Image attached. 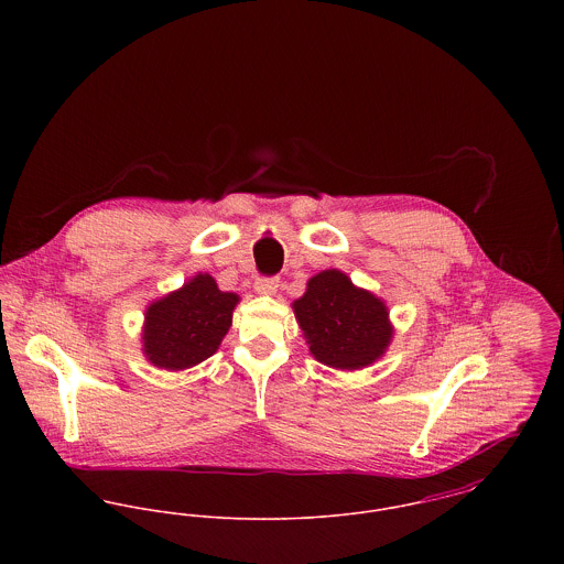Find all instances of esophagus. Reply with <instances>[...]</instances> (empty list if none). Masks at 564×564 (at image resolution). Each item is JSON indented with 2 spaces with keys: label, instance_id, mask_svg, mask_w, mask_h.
I'll return each instance as SVG.
<instances>
[{
  "label": "esophagus",
  "instance_id": "1",
  "mask_svg": "<svg viewBox=\"0 0 564 564\" xmlns=\"http://www.w3.org/2000/svg\"><path fill=\"white\" fill-rule=\"evenodd\" d=\"M278 286H280V278H258L253 282V291L258 295H273L278 291Z\"/></svg>",
  "mask_w": 564,
  "mask_h": 564
}]
</instances>
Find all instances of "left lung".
Masks as SVG:
<instances>
[{
  "label": "left lung",
  "mask_w": 564,
  "mask_h": 564,
  "mask_svg": "<svg viewBox=\"0 0 564 564\" xmlns=\"http://www.w3.org/2000/svg\"><path fill=\"white\" fill-rule=\"evenodd\" d=\"M308 351L317 362L358 371L380 360L395 334L387 302L338 269L313 275L293 304Z\"/></svg>",
  "instance_id": "1"
}]
</instances>
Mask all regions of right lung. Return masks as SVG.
Instances as JSON below:
<instances>
[{
  "label": "right lung",
  "mask_w": 564,
  "mask_h": 564,
  "mask_svg": "<svg viewBox=\"0 0 564 564\" xmlns=\"http://www.w3.org/2000/svg\"><path fill=\"white\" fill-rule=\"evenodd\" d=\"M241 297L219 291L210 273H195L145 308L143 356L164 371H184L210 358L232 325Z\"/></svg>",
  "instance_id": "obj_1"
}]
</instances>
